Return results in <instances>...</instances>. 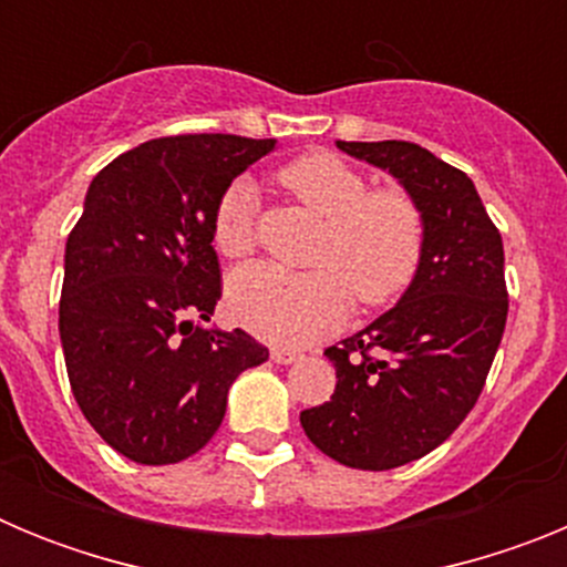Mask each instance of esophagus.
<instances>
[{
  "label": "esophagus",
  "mask_w": 567,
  "mask_h": 567,
  "mask_svg": "<svg viewBox=\"0 0 567 567\" xmlns=\"http://www.w3.org/2000/svg\"><path fill=\"white\" fill-rule=\"evenodd\" d=\"M300 358V352L289 349V346H272V360L280 365H289Z\"/></svg>",
  "instance_id": "esophagus-1"
}]
</instances>
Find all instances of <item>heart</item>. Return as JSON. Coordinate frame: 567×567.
<instances>
[{
  "mask_svg": "<svg viewBox=\"0 0 567 567\" xmlns=\"http://www.w3.org/2000/svg\"><path fill=\"white\" fill-rule=\"evenodd\" d=\"M280 184L323 218L312 272L249 264L227 284L229 315L240 327L278 343H307L332 332L352 307H378L412 284L423 258L425 224L400 189H372L358 167L334 153H307L280 169ZM255 187L227 184L213 209V247L224 258L255 249Z\"/></svg>",
  "mask_w": 567,
  "mask_h": 567,
  "instance_id": "heart-1",
  "label": "heart"
}]
</instances>
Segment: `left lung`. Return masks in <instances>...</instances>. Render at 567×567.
<instances>
[{
    "label": "left lung",
    "mask_w": 567,
    "mask_h": 567,
    "mask_svg": "<svg viewBox=\"0 0 567 567\" xmlns=\"http://www.w3.org/2000/svg\"><path fill=\"white\" fill-rule=\"evenodd\" d=\"M385 169L423 213V258L403 298L329 346L332 400L300 412L327 457L385 471L434 452L474 409L508 318L505 255L463 169L412 142H338Z\"/></svg>",
    "instance_id": "left-lung-1"
}]
</instances>
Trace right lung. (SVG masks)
I'll return each instance as SVG.
<instances>
[{"instance_id": "right-lung-1", "label": "right lung", "mask_w": 567, "mask_h": 567, "mask_svg": "<svg viewBox=\"0 0 567 567\" xmlns=\"http://www.w3.org/2000/svg\"><path fill=\"white\" fill-rule=\"evenodd\" d=\"M272 150L275 138L167 135L90 182L64 247L59 334L79 409L133 463L193 457L235 378L269 358L252 334L204 323L221 298L215 202Z\"/></svg>"}]
</instances>
